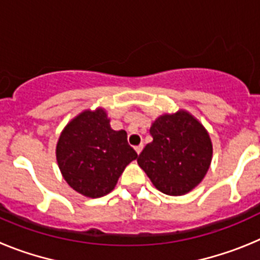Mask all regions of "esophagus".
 I'll return each mask as SVG.
<instances>
[{
    "instance_id": "1",
    "label": "esophagus",
    "mask_w": 260,
    "mask_h": 260,
    "mask_svg": "<svg viewBox=\"0 0 260 260\" xmlns=\"http://www.w3.org/2000/svg\"><path fill=\"white\" fill-rule=\"evenodd\" d=\"M142 150H143V144H139V146L135 147V152H137L138 155L142 152Z\"/></svg>"
}]
</instances>
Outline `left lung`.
<instances>
[{"instance_id":"obj_1","label":"left lung","mask_w":260,"mask_h":260,"mask_svg":"<svg viewBox=\"0 0 260 260\" xmlns=\"http://www.w3.org/2000/svg\"><path fill=\"white\" fill-rule=\"evenodd\" d=\"M152 142L138 164L158 191L180 197L202 182L212 161V142L199 119L187 110L164 113L151 125Z\"/></svg>"}]
</instances>
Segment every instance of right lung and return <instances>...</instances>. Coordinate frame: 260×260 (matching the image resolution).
Instances as JSON below:
<instances>
[{"label":"right lung","mask_w":260,"mask_h":260,"mask_svg":"<svg viewBox=\"0 0 260 260\" xmlns=\"http://www.w3.org/2000/svg\"><path fill=\"white\" fill-rule=\"evenodd\" d=\"M137 152L125 130L116 132L104 108L86 109L63 127L56 158L63 180L87 198H100L116 187L119 176Z\"/></svg>","instance_id":"1"}]
</instances>
